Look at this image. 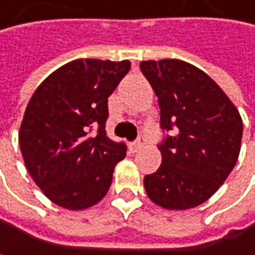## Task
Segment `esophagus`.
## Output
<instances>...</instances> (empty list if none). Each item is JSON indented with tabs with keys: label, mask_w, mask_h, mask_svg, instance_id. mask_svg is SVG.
Instances as JSON below:
<instances>
[{
	"label": "esophagus",
	"mask_w": 255,
	"mask_h": 255,
	"mask_svg": "<svg viewBox=\"0 0 255 255\" xmlns=\"http://www.w3.org/2000/svg\"><path fill=\"white\" fill-rule=\"evenodd\" d=\"M143 143H145V137H143V136H140L136 142H131V143H130L131 152H137L139 149H142V148H143Z\"/></svg>",
	"instance_id": "esophagus-1"
}]
</instances>
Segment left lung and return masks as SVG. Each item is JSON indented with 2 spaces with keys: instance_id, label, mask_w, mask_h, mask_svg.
I'll list each match as a JSON object with an SVG mask.
<instances>
[{
  "instance_id": "1",
  "label": "left lung",
  "mask_w": 255,
  "mask_h": 255,
  "mask_svg": "<svg viewBox=\"0 0 255 255\" xmlns=\"http://www.w3.org/2000/svg\"><path fill=\"white\" fill-rule=\"evenodd\" d=\"M140 71L160 106L161 165L143 178L152 203L186 210L206 203L239 157L244 124L224 90L201 69L177 59L146 60Z\"/></svg>"
}]
</instances>
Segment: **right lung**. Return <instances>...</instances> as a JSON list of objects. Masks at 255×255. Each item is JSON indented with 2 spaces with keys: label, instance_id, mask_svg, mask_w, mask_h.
<instances>
[{
  "label": "right lung",
  "instance_id": "obj_1",
  "mask_svg": "<svg viewBox=\"0 0 255 255\" xmlns=\"http://www.w3.org/2000/svg\"><path fill=\"white\" fill-rule=\"evenodd\" d=\"M130 66L128 60L78 59L48 75L33 94L19 146L27 171L54 204L83 210L106 196L127 154L125 143L106 134L107 100ZM94 128L99 133L92 136Z\"/></svg>",
  "mask_w": 255,
  "mask_h": 255
}]
</instances>
